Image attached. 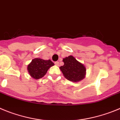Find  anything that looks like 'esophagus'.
<instances>
[{"label":"esophagus","mask_w":120,"mask_h":120,"mask_svg":"<svg viewBox=\"0 0 120 120\" xmlns=\"http://www.w3.org/2000/svg\"><path fill=\"white\" fill-rule=\"evenodd\" d=\"M54 64L58 66H59V61H56V62H54Z\"/></svg>","instance_id":"1"}]
</instances>
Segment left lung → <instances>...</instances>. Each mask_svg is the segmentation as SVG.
<instances>
[{
	"label": "left lung",
	"instance_id": "8db88e82",
	"mask_svg": "<svg viewBox=\"0 0 120 120\" xmlns=\"http://www.w3.org/2000/svg\"><path fill=\"white\" fill-rule=\"evenodd\" d=\"M64 65L60 67L64 77L69 81L78 82L85 78L86 69L84 64L79 62L74 57L69 56L63 59Z\"/></svg>",
	"mask_w": 120,
	"mask_h": 120
}]
</instances>
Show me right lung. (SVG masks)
Listing matches in <instances>:
<instances>
[{"label":"right lung","mask_w":120,"mask_h":120,"mask_svg":"<svg viewBox=\"0 0 120 120\" xmlns=\"http://www.w3.org/2000/svg\"><path fill=\"white\" fill-rule=\"evenodd\" d=\"M54 65L50 60H43L40 58H36L32 60L27 66L29 74L35 79L42 78L47 73L49 68Z\"/></svg>","instance_id":"right-lung-1"}]
</instances>
